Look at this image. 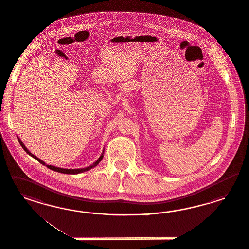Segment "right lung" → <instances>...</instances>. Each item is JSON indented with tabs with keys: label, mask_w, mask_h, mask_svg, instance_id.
Masks as SVG:
<instances>
[{
	"label": "right lung",
	"mask_w": 249,
	"mask_h": 249,
	"mask_svg": "<svg viewBox=\"0 0 249 249\" xmlns=\"http://www.w3.org/2000/svg\"><path fill=\"white\" fill-rule=\"evenodd\" d=\"M18 141H19V143L20 145L22 146V148H23L24 151H26V153L27 154H29L30 156H32L33 158L36 159V160H38L41 164H43V165L46 166L47 168H49L50 170H52V171H54V172H58V173H61V174H81V173H84V172H87V171H89V170H91L92 168H94V167H96V166L98 165V163L101 161V160L103 159L104 157V150L102 151V153H101V155H100V157L98 158V160H96L92 165L89 166V167H86V168H82V169H63V168H59V167H55V166L52 165H47V164H45V161H43L42 160H40V159L37 158L36 156H35L33 153H31L30 151L27 150V148L24 146V144L23 143V142L18 138Z\"/></svg>",
	"instance_id": "right-lung-1"
}]
</instances>
